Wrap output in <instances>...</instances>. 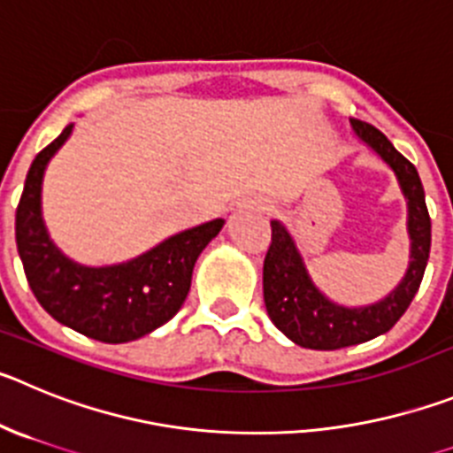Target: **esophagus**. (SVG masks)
<instances>
[{"instance_id": "obj_1", "label": "esophagus", "mask_w": 453, "mask_h": 453, "mask_svg": "<svg viewBox=\"0 0 453 453\" xmlns=\"http://www.w3.org/2000/svg\"><path fill=\"white\" fill-rule=\"evenodd\" d=\"M239 211H266V203L262 198H243L239 203Z\"/></svg>"}]
</instances>
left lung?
Listing matches in <instances>:
<instances>
[{"mask_svg": "<svg viewBox=\"0 0 453 453\" xmlns=\"http://www.w3.org/2000/svg\"><path fill=\"white\" fill-rule=\"evenodd\" d=\"M349 126L354 137L381 157L397 178L406 201L409 266L397 287L377 303L361 307L341 304L318 288L288 227L273 219V242L264 259V303L273 325L300 348L341 349L386 334L409 309L429 262L431 219L418 169L381 130L358 119L349 121Z\"/></svg>", "mask_w": 453, "mask_h": 453, "instance_id": "1", "label": "left lung"}]
</instances>
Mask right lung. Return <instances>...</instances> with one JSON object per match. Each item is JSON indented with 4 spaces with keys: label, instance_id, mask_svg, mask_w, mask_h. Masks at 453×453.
I'll return each instance as SVG.
<instances>
[{
    "label": "right lung",
    "instance_id": "right-lung-1",
    "mask_svg": "<svg viewBox=\"0 0 453 453\" xmlns=\"http://www.w3.org/2000/svg\"><path fill=\"white\" fill-rule=\"evenodd\" d=\"M72 130L74 124L65 126L28 169L15 211L19 259L28 287L54 320L101 343H128L162 327L180 311L198 255L226 221L214 219L171 234L128 262L110 266L74 262L56 246L42 219L44 171Z\"/></svg>",
    "mask_w": 453,
    "mask_h": 453
}]
</instances>
